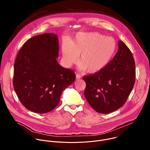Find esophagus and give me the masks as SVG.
<instances>
[{
    "instance_id": "34e87169",
    "label": "esophagus",
    "mask_w": 150,
    "mask_h": 150,
    "mask_svg": "<svg viewBox=\"0 0 150 150\" xmlns=\"http://www.w3.org/2000/svg\"><path fill=\"white\" fill-rule=\"evenodd\" d=\"M81 78V76L80 74L79 73L76 74V79H80Z\"/></svg>"
}]
</instances>
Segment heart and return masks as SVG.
<instances>
[{
  "label": "heart",
  "mask_w": 150,
  "mask_h": 150,
  "mask_svg": "<svg viewBox=\"0 0 150 150\" xmlns=\"http://www.w3.org/2000/svg\"><path fill=\"white\" fill-rule=\"evenodd\" d=\"M116 50V42L110 36L98 32H79L63 43L61 51L64 64L69 67L79 63L88 73H96L107 65Z\"/></svg>",
  "instance_id": "1"
}]
</instances>
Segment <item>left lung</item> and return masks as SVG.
Here are the masks:
<instances>
[{
	"label": "left lung",
	"instance_id": "1",
	"mask_svg": "<svg viewBox=\"0 0 150 150\" xmlns=\"http://www.w3.org/2000/svg\"><path fill=\"white\" fill-rule=\"evenodd\" d=\"M84 96L96 111L108 114L127 102L135 82V62L127 45L119 40L112 59L100 71L83 77Z\"/></svg>",
	"mask_w": 150,
	"mask_h": 150
}]
</instances>
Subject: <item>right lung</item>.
Returning <instances> with one entry per match:
<instances>
[{"instance_id":"right-lung-1","label":"right lung","mask_w":150,"mask_h":150,"mask_svg":"<svg viewBox=\"0 0 150 150\" xmlns=\"http://www.w3.org/2000/svg\"><path fill=\"white\" fill-rule=\"evenodd\" d=\"M57 35L46 33L23 44L14 66L13 86L22 105L39 114L58 105L62 92L76 80L74 72L57 61Z\"/></svg>"}]
</instances>
